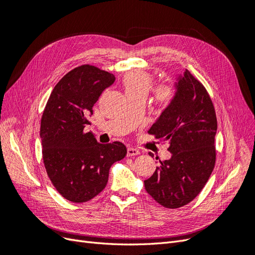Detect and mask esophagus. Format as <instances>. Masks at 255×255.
Segmentation results:
<instances>
[{
	"mask_svg": "<svg viewBox=\"0 0 255 255\" xmlns=\"http://www.w3.org/2000/svg\"><path fill=\"white\" fill-rule=\"evenodd\" d=\"M138 154H140V152L137 149L128 148V156H135V155H138Z\"/></svg>",
	"mask_w": 255,
	"mask_h": 255,
	"instance_id": "34e87169",
	"label": "esophagus"
}]
</instances>
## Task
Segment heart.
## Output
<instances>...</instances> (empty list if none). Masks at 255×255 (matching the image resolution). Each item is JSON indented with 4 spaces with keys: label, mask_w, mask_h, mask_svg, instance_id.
<instances>
[{
    "label": "heart",
    "mask_w": 255,
    "mask_h": 255,
    "mask_svg": "<svg viewBox=\"0 0 255 255\" xmlns=\"http://www.w3.org/2000/svg\"><path fill=\"white\" fill-rule=\"evenodd\" d=\"M122 86L128 97L144 96L149 94L152 87V76L143 71H129L122 78ZM175 90L170 84H160L154 89V97L161 106H167L172 102Z\"/></svg>",
    "instance_id": "heart-1"
}]
</instances>
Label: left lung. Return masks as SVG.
I'll use <instances>...</instances> for the list:
<instances>
[{"mask_svg": "<svg viewBox=\"0 0 255 255\" xmlns=\"http://www.w3.org/2000/svg\"><path fill=\"white\" fill-rule=\"evenodd\" d=\"M175 82L172 102L148 130L169 142V159L144 181L148 194L167 208L191 202L203 189L216 163L217 118L205 87L187 69Z\"/></svg>", "mask_w": 255, "mask_h": 255, "instance_id": "left-lung-1", "label": "left lung"}]
</instances>
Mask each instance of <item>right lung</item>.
Instances as JSON below:
<instances>
[{"instance_id":"obj_1","label":"right lung","mask_w":255,"mask_h":255,"mask_svg":"<svg viewBox=\"0 0 255 255\" xmlns=\"http://www.w3.org/2000/svg\"><path fill=\"white\" fill-rule=\"evenodd\" d=\"M112 73L83 65L68 72L54 87L40 126L42 157L54 187L65 199L87 202L109 181L111 166L127 155L120 141L99 143L91 132L92 107L115 82Z\"/></svg>"}]
</instances>
